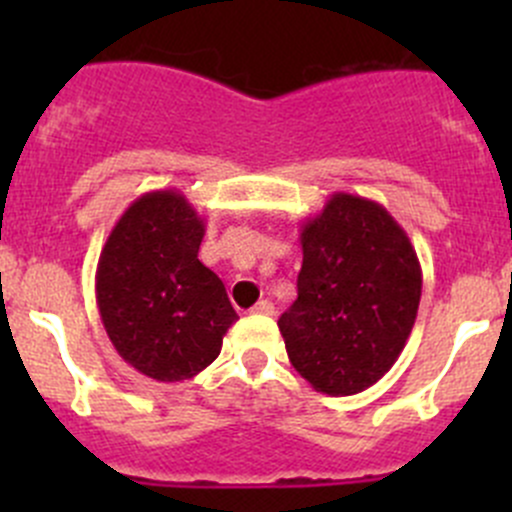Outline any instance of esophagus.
<instances>
[{
	"label": "esophagus",
	"instance_id": "obj_1",
	"mask_svg": "<svg viewBox=\"0 0 512 512\" xmlns=\"http://www.w3.org/2000/svg\"><path fill=\"white\" fill-rule=\"evenodd\" d=\"M252 312H255V314H272V312H275V307H272L270 299H260V302L252 307Z\"/></svg>",
	"mask_w": 512,
	"mask_h": 512
}]
</instances>
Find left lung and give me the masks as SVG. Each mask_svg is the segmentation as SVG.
I'll list each match as a JSON object with an SVG mask.
<instances>
[{
	"label": "left lung",
	"mask_w": 512,
	"mask_h": 512,
	"mask_svg": "<svg viewBox=\"0 0 512 512\" xmlns=\"http://www.w3.org/2000/svg\"><path fill=\"white\" fill-rule=\"evenodd\" d=\"M297 299L280 317L294 369L329 396H352L381 379L414 329L421 265L384 205L334 193L299 232Z\"/></svg>",
	"instance_id": "obj_1"
}]
</instances>
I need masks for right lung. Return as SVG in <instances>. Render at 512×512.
Here are the masks:
<instances>
[{
  "mask_svg": "<svg viewBox=\"0 0 512 512\" xmlns=\"http://www.w3.org/2000/svg\"><path fill=\"white\" fill-rule=\"evenodd\" d=\"M205 223L180 190L141 195L118 218L96 267V304L123 361L165 384L213 364L237 314L198 260Z\"/></svg>",
  "mask_w": 512,
  "mask_h": 512,
  "instance_id": "1",
  "label": "right lung"
}]
</instances>
